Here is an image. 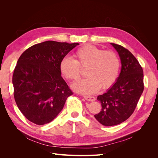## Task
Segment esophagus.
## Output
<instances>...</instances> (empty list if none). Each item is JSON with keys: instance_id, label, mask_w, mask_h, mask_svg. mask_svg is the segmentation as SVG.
I'll return each mask as SVG.
<instances>
[{"instance_id": "34e87169", "label": "esophagus", "mask_w": 158, "mask_h": 158, "mask_svg": "<svg viewBox=\"0 0 158 158\" xmlns=\"http://www.w3.org/2000/svg\"><path fill=\"white\" fill-rule=\"evenodd\" d=\"M84 98L89 102H94L95 100V98L94 96H89V95H84Z\"/></svg>"}]
</instances>
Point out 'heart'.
Instances as JSON below:
<instances>
[{"mask_svg": "<svg viewBox=\"0 0 158 158\" xmlns=\"http://www.w3.org/2000/svg\"><path fill=\"white\" fill-rule=\"evenodd\" d=\"M74 59L65 56L60 62L61 74L69 80H78L81 69H85L88 78L76 82L73 88L84 94H93L102 88L111 87L118 77L120 60L115 52L103 51L94 45H85L76 50Z\"/></svg>", "mask_w": 158, "mask_h": 158, "instance_id": "heart-1", "label": "heart"}]
</instances>
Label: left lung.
Returning a JSON list of instances; mask_svg holds the SVG:
<instances>
[{
  "label": "left lung",
  "mask_w": 158,
  "mask_h": 158,
  "mask_svg": "<svg viewBox=\"0 0 158 158\" xmlns=\"http://www.w3.org/2000/svg\"><path fill=\"white\" fill-rule=\"evenodd\" d=\"M111 44L120 56L121 73L107 92L98 97L102 108L94 115L106 127L118 125L130 117L144 90L143 70L135 56L123 46Z\"/></svg>",
  "instance_id": "1"
}]
</instances>
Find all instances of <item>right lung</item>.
Here are the masks:
<instances>
[{"label":"right lung","instance_id":"1","mask_svg":"<svg viewBox=\"0 0 158 158\" xmlns=\"http://www.w3.org/2000/svg\"><path fill=\"white\" fill-rule=\"evenodd\" d=\"M78 43L47 41L26 49L19 58L12 76L18 109L31 123H49L73 94L59 69L61 59Z\"/></svg>","mask_w":158,"mask_h":158}]
</instances>
